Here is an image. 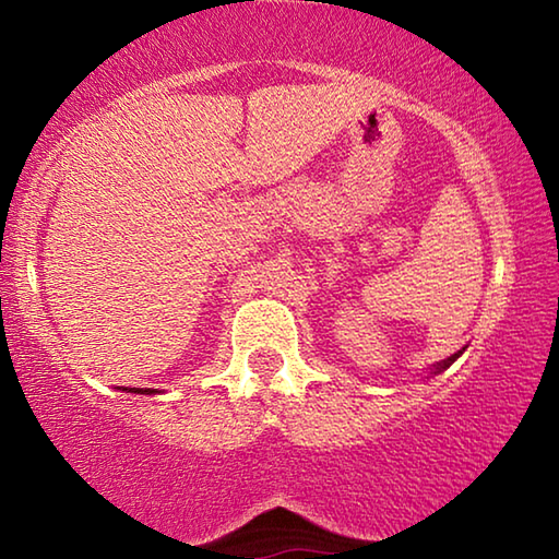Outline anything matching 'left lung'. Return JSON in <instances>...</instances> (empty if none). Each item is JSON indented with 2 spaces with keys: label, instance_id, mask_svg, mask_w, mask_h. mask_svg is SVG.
Instances as JSON below:
<instances>
[{
  "label": "left lung",
  "instance_id": "left-lung-1",
  "mask_svg": "<svg viewBox=\"0 0 559 559\" xmlns=\"http://www.w3.org/2000/svg\"><path fill=\"white\" fill-rule=\"evenodd\" d=\"M461 353H456V355H451V357H447V359H443V362H439L437 365V372H441V370H447V367L453 362V359H456Z\"/></svg>",
  "mask_w": 559,
  "mask_h": 559
}]
</instances>
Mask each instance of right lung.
Wrapping results in <instances>:
<instances>
[{
	"label": "right lung",
	"instance_id": "right-lung-1",
	"mask_svg": "<svg viewBox=\"0 0 559 559\" xmlns=\"http://www.w3.org/2000/svg\"><path fill=\"white\" fill-rule=\"evenodd\" d=\"M130 390H132V392H143V390H138V386H130ZM145 392H147V390H145Z\"/></svg>",
	"mask_w": 559,
	"mask_h": 559
}]
</instances>
